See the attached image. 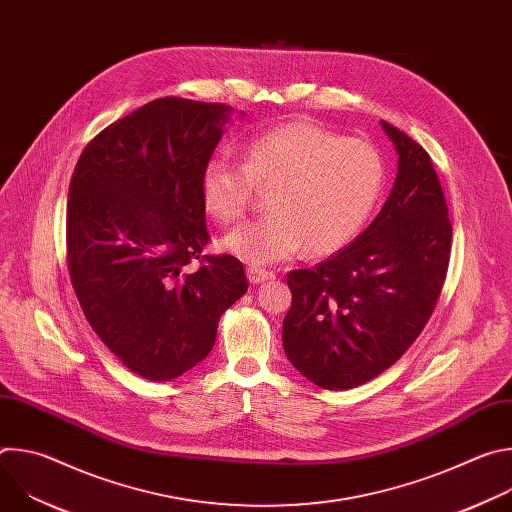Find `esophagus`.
<instances>
[{"label":"esophagus","instance_id":"34e87169","mask_svg":"<svg viewBox=\"0 0 512 512\" xmlns=\"http://www.w3.org/2000/svg\"><path fill=\"white\" fill-rule=\"evenodd\" d=\"M247 277L253 285H257V283H263L267 279H273L275 275H273V271H267V269H261V267H249Z\"/></svg>","mask_w":512,"mask_h":512}]
</instances>
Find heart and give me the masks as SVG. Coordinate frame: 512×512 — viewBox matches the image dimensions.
<instances>
[{"mask_svg":"<svg viewBox=\"0 0 512 512\" xmlns=\"http://www.w3.org/2000/svg\"><path fill=\"white\" fill-rule=\"evenodd\" d=\"M271 190V214L241 225L223 239V249L269 265L298 255H332L367 223L383 188V162L373 145L342 139L314 123L279 125L245 148V164L212 158L204 164L200 192L218 223L245 214L253 190Z\"/></svg>","mask_w":512,"mask_h":512,"instance_id":"obj_1","label":"heart"}]
</instances>
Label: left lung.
<instances>
[{"mask_svg":"<svg viewBox=\"0 0 512 512\" xmlns=\"http://www.w3.org/2000/svg\"><path fill=\"white\" fill-rule=\"evenodd\" d=\"M397 176L360 237L287 275L283 350L314 385L344 391L379 377L415 342L446 279L452 223L427 152L387 121Z\"/></svg>","mask_w":512,"mask_h":512,"instance_id":"left-lung-1","label":"left lung"}]
</instances>
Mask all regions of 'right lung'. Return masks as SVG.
<instances>
[{"label":"right lung","mask_w":512,"mask_h":512,"mask_svg":"<svg viewBox=\"0 0 512 512\" xmlns=\"http://www.w3.org/2000/svg\"><path fill=\"white\" fill-rule=\"evenodd\" d=\"M233 113L156 99L103 129L70 180L72 287L103 344L148 381H172L204 360L218 320L249 287L233 255L202 257L200 176ZM194 258L203 267L190 272Z\"/></svg>","instance_id":"1"}]
</instances>
